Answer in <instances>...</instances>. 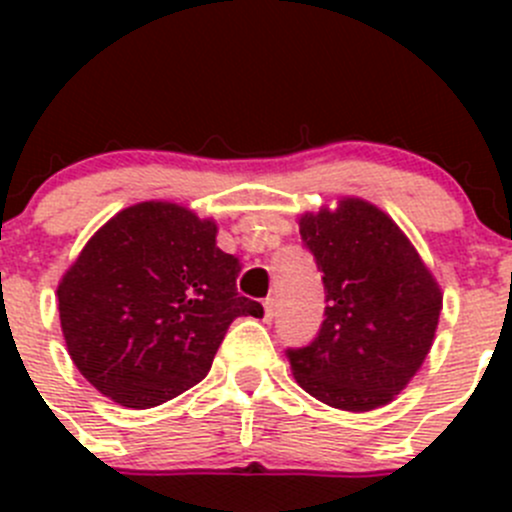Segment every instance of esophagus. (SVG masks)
I'll use <instances>...</instances> for the list:
<instances>
[{
	"mask_svg": "<svg viewBox=\"0 0 512 512\" xmlns=\"http://www.w3.org/2000/svg\"><path fill=\"white\" fill-rule=\"evenodd\" d=\"M262 307H265V322H272L275 319V299H265Z\"/></svg>",
	"mask_w": 512,
	"mask_h": 512,
	"instance_id": "34e87169",
	"label": "esophagus"
}]
</instances>
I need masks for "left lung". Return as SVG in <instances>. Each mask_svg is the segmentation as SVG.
<instances>
[{"label": "left lung", "mask_w": 512, "mask_h": 512, "mask_svg": "<svg viewBox=\"0 0 512 512\" xmlns=\"http://www.w3.org/2000/svg\"><path fill=\"white\" fill-rule=\"evenodd\" d=\"M297 223L329 304L319 337L287 352L294 381L332 409H381L431 352L441 285L406 232L369 200L342 195Z\"/></svg>", "instance_id": "8db88e82"}]
</instances>
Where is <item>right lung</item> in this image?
<instances>
[{
  "instance_id": "obj_1",
  "label": "right lung",
  "mask_w": 512,
  "mask_h": 512,
  "mask_svg": "<svg viewBox=\"0 0 512 512\" xmlns=\"http://www.w3.org/2000/svg\"><path fill=\"white\" fill-rule=\"evenodd\" d=\"M218 223L168 200L123 208L56 287L61 334L86 381L126 409H153L205 379L227 327L262 317L237 294L240 260Z\"/></svg>"
}]
</instances>
